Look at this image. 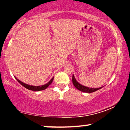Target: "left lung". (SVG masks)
Returning <instances> with one entry per match:
<instances>
[{
  "label": "left lung",
  "mask_w": 130,
  "mask_h": 130,
  "mask_svg": "<svg viewBox=\"0 0 130 130\" xmlns=\"http://www.w3.org/2000/svg\"><path fill=\"white\" fill-rule=\"evenodd\" d=\"M72 82L73 85L75 86V87L77 88V90H79V91L84 92H87V93H91V92H93L94 91H97V90L101 89V88H102L100 87V88H90L88 87H86V86L82 85L81 84H80L79 82H78L77 80H76L75 76H74L73 74V76H72Z\"/></svg>",
  "instance_id": "obj_1"
}]
</instances>
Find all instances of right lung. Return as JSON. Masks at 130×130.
Listing matches in <instances>:
<instances>
[{"instance_id":"1","label":"right lung","mask_w":130,"mask_h":130,"mask_svg":"<svg viewBox=\"0 0 130 130\" xmlns=\"http://www.w3.org/2000/svg\"><path fill=\"white\" fill-rule=\"evenodd\" d=\"M15 79L17 80L18 82L21 84L22 86H24V87H25L27 89L29 90H32V91H42V90H44L45 89L48 87L49 85H50L53 81V79H54V77H53L52 79H51L50 81H49L48 83L44 84V85L42 86H30V85H28L27 84H25L22 82L21 81H20V80H18L17 77H15Z\"/></svg>"}]
</instances>
